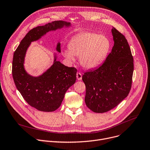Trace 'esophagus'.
<instances>
[{"instance_id": "obj_1", "label": "esophagus", "mask_w": 150, "mask_h": 150, "mask_svg": "<svg viewBox=\"0 0 150 150\" xmlns=\"http://www.w3.org/2000/svg\"><path fill=\"white\" fill-rule=\"evenodd\" d=\"M76 78L78 80L81 81V79H82V74L79 72H77L76 73Z\"/></svg>"}]
</instances>
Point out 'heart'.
<instances>
[{"mask_svg": "<svg viewBox=\"0 0 150 150\" xmlns=\"http://www.w3.org/2000/svg\"><path fill=\"white\" fill-rule=\"evenodd\" d=\"M69 50L63 56L73 62L75 57H79V63L85 69H91L102 64L111 48V42L104 35L91 32L81 33L74 36L68 44Z\"/></svg>", "mask_w": 150, "mask_h": 150, "instance_id": "obj_1", "label": "heart"}]
</instances>
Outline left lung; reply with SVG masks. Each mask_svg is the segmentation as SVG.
<instances>
[{
	"instance_id": "1",
	"label": "left lung",
	"mask_w": 150,
	"mask_h": 150,
	"mask_svg": "<svg viewBox=\"0 0 150 150\" xmlns=\"http://www.w3.org/2000/svg\"><path fill=\"white\" fill-rule=\"evenodd\" d=\"M114 46L104 63L86 72L82 79L86 87L85 102L94 112L110 111L129 94L133 73V58L127 40L112 28Z\"/></svg>"
}]
</instances>
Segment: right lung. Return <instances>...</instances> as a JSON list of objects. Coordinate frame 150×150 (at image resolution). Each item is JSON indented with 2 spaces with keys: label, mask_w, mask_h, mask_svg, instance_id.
Wrapping results in <instances>:
<instances>
[{
  "label": "right lung",
  "mask_w": 150,
  "mask_h": 150,
  "mask_svg": "<svg viewBox=\"0 0 150 150\" xmlns=\"http://www.w3.org/2000/svg\"><path fill=\"white\" fill-rule=\"evenodd\" d=\"M71 25L69 22L55 21L38 26L26 34L13 53L12 72L16 87L28 103L39 111L52 112L60 106L66 92L75 83L77 70L57 61V54L54 53L51 66L41 75L33 76L24 67L27 50L32 42L36 41L48 32ZM56 50L61 52L60 42L57 44Z\"/></svg>",
  "instance_id": "add662e5"
}]
</instances>
